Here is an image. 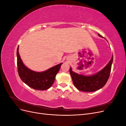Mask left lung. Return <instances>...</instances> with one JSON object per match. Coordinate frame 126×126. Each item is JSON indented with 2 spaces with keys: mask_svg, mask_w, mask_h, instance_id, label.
I'll return each instance as SVG.
<instances>
[{
  "mask_svg": "<svg viewBox=\"0 0 126 126\" xmlns=\"http://www.w3.org/2000/svg\"><path fill=\"white\" fill-rule=\"evenodd\" d=\"M98 35L102 37L100 34L98 33ZM112 62L113 55L111 60L104 68L90 76L79 75L72 71L70 67V74L75 86L78 90L85 92H93L101 89L106 85L109 78Z\"/></svg>",
  "mask_w": 126,
  "mask_h": 126,
  "instance_id": "8db88e82",
  "label": "left lung"
}]
</instances>
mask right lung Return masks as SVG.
<instances>
[{
    "label": "right lung",
    "mask_w": 126,
    "mask_h": 126,
    "mask_svg": "<svg viewBox=\"0 0 126 126\" xmlns=\"http://www.w3.org/2000/svg\"><path fill=\"white\" fill-rule=\"evenodd\" d=\"M19 46L17 50V68L21 80L29 87L36 90H44L50 88L54 83L62 63L49 68L43 72H36L24 65L19 54Z\"/></svg>",
    "instance_id": "obj_1"
}]
</instances>
